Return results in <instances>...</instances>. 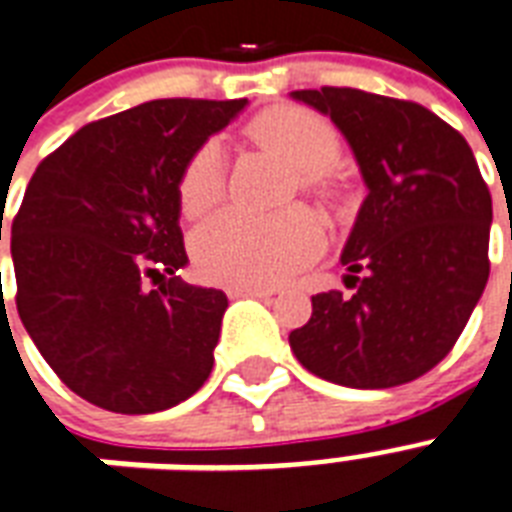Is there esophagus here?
Segmentation results:
<instances>
[{
  "instance_id": "obj_1",
  "label": "esophagus",
  "mask_w": 512,
  "mask_h": 512,
  "mask_svg": "<svg viewBox=\"0 0 512 512\" xmlns=\"http://www.w3.org/2000/svg\"><path fill=\"white\" fill-rule=\"evenodd\" d=\"M227 296L229 299H269L272 296V291H267V288H251V285H232V288H227Z\"/></svg>"
}]
</instances>
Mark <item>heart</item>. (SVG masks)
<instances>
[{
	"label": "heart",
	"instance_id": "1",
	"mask_svg": "<svg viewBox=\"0 0 512 512\" xmlns=\"http://www.w3.org/2000/svg\"><path fill=\"white\" fill-rule=\"evenodd\" d=\"M251 136L264 149L299 170L301 181L328 189V168L339 157V136L323 117L280 106L261 114ZM224 194V146L208 138L178 176V205L186 219L208 213ZM326 245V229L307 208L277 216L224 211L192 235L194 264L213 283L277 285L307 267Z\"/></svg>",
	"mask_w": 512,
	"mask_h": 512
}]
</instances>
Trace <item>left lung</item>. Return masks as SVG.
I'll return each mask as SVG.
<instances>
[{
  "instance_id": "8db88e82",
  "label": "left lung",
  "mask_w": 512,
  "mask_h": 512,
  "mask_svg": "<svg viewBox=\"0 0 512 512\" xmlns=\"http://www.w3.org/2000/svg\"><path fill=\"white\" fill-rule=\"evenodd\" d=\"M291 98L331 117L368 189L342 251L355 293L312 296L293 355L355 390L414 382L449 355L489 280L491 194L473 149L414 101L355 87Z\"/></svg>"
}]
</instances>
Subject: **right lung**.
<instances>
[{
  "label": "right lung",
  "mask_w": 512,
  "mask_h": 512,
  "mask_svg": "<svg viewBox=\"0 0 512 512\" xmlns=\"http://www.w3.org/2000/svg\"><path fill=\"white\" fill-rule=\"evenodd\" d=\"M245 104L133 106L79 128L34 170L13 221L15 304L42 358L87 403L154 414L211 376L229 301L178 277L189 264L178 176Z\"/></svg>",
  "instance_id": "obj_1"
}]
</instances>
